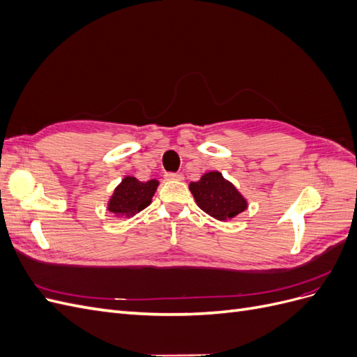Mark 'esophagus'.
Masks as SVG:
<instances>
[{"label": "esophagus", "mask_w": 357, "mask_h": 357, "mask_svg": "<svg viewBox=\"0 0 357 357\" xmlns=\"http://www.w3.org/2000/svg\"><path fill=\"white\" fill-rule=\"evenodd\" d=\"M165 180H183L181 172H165Z\"/></svg>", "instance_id": "1"}]
</instances>
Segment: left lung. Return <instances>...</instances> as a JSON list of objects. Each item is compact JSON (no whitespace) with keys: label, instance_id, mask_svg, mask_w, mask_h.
Returning a JSON list of instances; mask_svg holds the SVG:
<instances>
[{"label":"left lung","instance_id":"obj_1","mask_svg":"<svg viewBox=\"0 0 357 357\" xmlns=\"http://www.w3.org/2000/svg\"><path fill=\"white\" fill-rule=\"evenodd\" d=\"M198 207L211 218L226 222L247 208V201L219 171H210L189 185Z\"/></svg>","mask_w":357,"mask_h":357}]
</instances>
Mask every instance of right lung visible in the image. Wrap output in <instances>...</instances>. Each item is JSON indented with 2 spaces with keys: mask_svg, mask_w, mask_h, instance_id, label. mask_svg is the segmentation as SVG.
Segmentation results:
<instances>
[{
  "mask_svg": "<svg viewBox=\"0 0 357 357\" xmlns=\"http://www.w3.org/2000/svg\"><path fill=\"white\" fill-rule=\"evenodd\" d=\"M159 186L158 180L139 181L132 176H126L114 189L109 199V211L119 218H131L149 207Z\"/></svg>",
  "mask_w": 357,
  "mask_h": 357,
  "instance_id": "1",
  "label": "right lung"
}]
</instances>
